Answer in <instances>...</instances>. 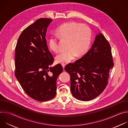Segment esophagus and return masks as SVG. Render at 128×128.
Masks as SVG:
<instances>
[{"label": "esophagus", "instance_id": "1", "mask_svg": "<svg viewBox=\"0 0 128 128\" xmlns=\"http://www.w3.org/2000/svg\"><path fill=\"white\" fill-rule=\"evenodd\" d=\"M61 65H62V67H63V69H64V68H65V64H64V63H62Z\"/></svg>", "mask_w": 128, "mask_h": 128}]
</instances>
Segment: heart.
I'll list each match as a JSON object with an SVG mask.
<instances>
[{
    "mask_svg": "<svg viewBox=\"0 0 128 128\" xmlns=\"http://www.w3.org/2000/svg\"><path fill=\"white\" fill-rule=\"evenodd\" d=\"M56 35L62 40H67L66 50L58 54L56 57L57 63H69L76 56L85 54L89 49L92 40V32L90 28L82 24L70 22L58 27ZM50 48L54 52L59 50L58 40L56 36H52L48 40Z\"/></svg>",
    "mask_w": 128,
    "mask_h": 128,
    "instance_id": "heart-1",
    "label": "heart"
}]
</instances>
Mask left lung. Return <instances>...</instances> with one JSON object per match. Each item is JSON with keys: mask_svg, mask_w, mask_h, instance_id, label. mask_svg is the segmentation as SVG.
Listing matches in <instances>:
<instances>
[{"mask_svg": "<svg viewBox=\"0 0 128 128\" xmlns=\"http://www.w3.org/2000/svg\"><path fill=\"white\" fill-rule=\"evenodd\" d=\"M114 65L111 46L100 33L96 35L91 48L83 57L65 67L70 76L73 96L84 101L98 96L108 84L109 71Z\"/></svg>", "mask_w": 128, "mask_h": 128, "instance_id": "left-lung-1", "label": "left lung"}]
</instances>
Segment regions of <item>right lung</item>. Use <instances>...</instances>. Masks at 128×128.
Segmentation results:
<instances>
[{
    "instance_id": "add662e5",
    "label": "right lung",
    "mask_w": 128,
    "mask_h": 128,
    "mask_svg": "<svg viewBox=\"0 0 128 128\" xmlns=\"http://www.w3.org/2000/svg\"><path fill=\"white\" fill-rule=\"evenodd\" d=\"M52 21L40 18L27 27L20 34L15 49L16 78L30 97L40 102L55 97L57 78L63 71L60 64L49 67L54 58L46 35Z\"/></svg>"
}]
</instances>
